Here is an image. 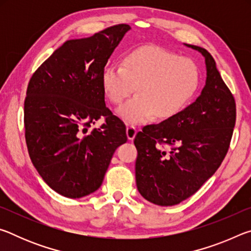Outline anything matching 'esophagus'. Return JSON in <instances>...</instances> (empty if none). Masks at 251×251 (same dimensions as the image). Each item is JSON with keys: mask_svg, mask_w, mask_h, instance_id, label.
Listing matches in <instances>:
<instances>
[{"mask_svg": "<svg viewBox=\"0 0 251 251\" xmlns=\"http://www.w3.org/2000/svg\"><path fill=\"white\" fill-rule=\"evenodd\" d=\"M136 133H137V129H136V127L134 126H127L126 127V135H127V138L129 139V141H133L136 136Z\"/></svg>", "mask_w": 251, "mask_h": 251, "instance_id": "1", "label": "esophagus"}]
</instances>
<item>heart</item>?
<instances>
[{
  "instance_id": "obj_1",
  "label": "heart",
  "mask_w": 251,
  "mask_h": 251,
  "mask_svg": "<svg viewBox=\"0 0 251 251\" xmlns=\"http://www.w3.org/2000/svg\"><path fill=\"white\" fill-rule=\"evenodd\" d=\"M101 84L113 104H120L134 92L133 99L116 109L126 124H142L152 116L168 120L194 99L201 84V71L192 58L181 57L158 46L130 52L123 65L103 71Z\"/></svg>"
}]
</instances>
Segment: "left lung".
Masks as SVG:
<instances>
[{"instance_id": "8db88e82", "label": "left lung", "mask_w": 251, "mask_h": 251, "mask_svg": "<svg viewBox=\"0 0 251 251\" xmlns=\"http://www.w3.org/2000/svg\"><path fill=\"white\" fill-rule=\"evenodd\" d=\"M205 57L201 95L172 118L148 125L134 139L139 194L155 205L174 206L192 196L222 165L236 123V103L210 53L185 44ZM173 146L169 152L159 145Z\"/></svg>"}]
</instances>
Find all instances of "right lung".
Wrapping results in <instances>:
<instances>
[{"label": "right lung", "instance_id": "obj_1", "mask_svg": "<svg viewBox=\"0 0 251 251\" xmlns=\"http://www.w3.org/2000/svg\"><path fill=\"white\" fill-rule=\"evenodd\" d=\"M118 24L69 40L29 79L24 101L25 139L37 173L54 192L80 198L96 192L126 128L105 105L101 74L125 34ZM100 116L105 123L88 131Z\"/></svg>", "mask_w": 251, "mask_h": 251}]
</instances>
